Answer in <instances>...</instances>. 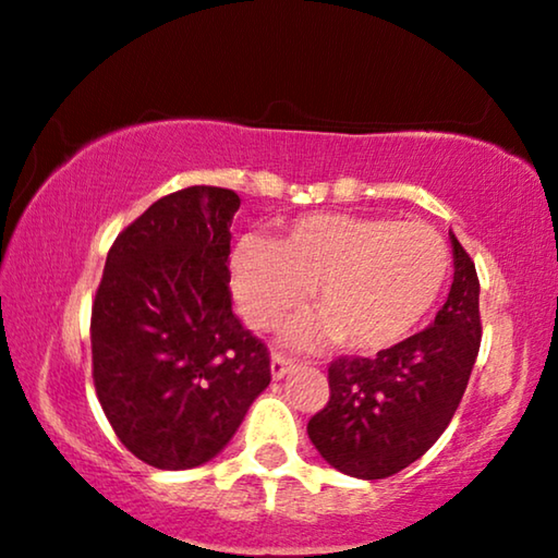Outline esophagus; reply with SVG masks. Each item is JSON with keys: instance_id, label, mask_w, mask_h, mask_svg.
<instances>
[{"instance_id": "34e87169", "label": "esophagus", "mask_w": 558, "mask_h": 558, "mask_svg": "<svg viewBox=\"0 0 558 558\" xmlns=\"http://www.w3.org/2000/svg\"><path fill=\"white\" fill-rule=\"evenodd\" d=\"M294 368V361L281 356V353H274L271 356V376L274 379H284V376Z\"/></svg>"}]
</instances>
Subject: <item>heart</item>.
Wrapping results in <instances>:
<instances>
[{
	"mask_svg": "<svg viewBox=\"0 0 558 558\" xmlns=\"http://www.w3.org/2000/svg\"><path fill=\"white\" fill-rule=\"evenodd\" d=\"M451 253L444 235L395 217L305 215L274 241L245 235L230 253L241 315L271 330L305 302L320 317L289 328L294 345L341 341L349 351L395 349L421 328L444 292Z\"/></svg>",
	"mask_w": 558,
	"mask_h": 558,
	"instance_id": "b5f03b06",
	"label": "heart"
}]
</instances>
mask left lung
<instances>
[{
	"instance_id": "left-lung-1",
	"label": "left lung",
	"mask_w": 558,
	"mask_h": 558,
	"mask_svg": "<svg viewBox=\"0 0 558 558\" xmlns=\"http://www.w3.org/2000/svg\"><path fill=\"white\" fill-rule=\"evenodd\" d=\"M453 245V284L428 328L374 359L338 356L330 400L307 423L338 472L385 480L417 461L448 428L480 353V279L464 245Z\"/></svg>"
}]
</instances>
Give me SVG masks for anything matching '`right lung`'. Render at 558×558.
Returning <instances> with one entry per match:
<instances>
[{
  "label": "right lung",
  "mask_w": 558,
  "mask_h": 558,
  "mask_svg": "<svg viewBox=\"0 0 558 558\" xmlns=\"http://www.w3.org/2000/svg\"><path fill=\"white\" fill-rule=\"evenodd\" d=\"M233 190L186 186L114 238L92 305V376L107 421L156 469L215 459L269 387V351L233 315Z\"/></svg>",
  "instance_id": "right-lung-1"
}]
</instances>
